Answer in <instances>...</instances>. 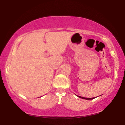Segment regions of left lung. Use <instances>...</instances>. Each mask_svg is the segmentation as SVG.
Returning <instances> with one entry per match:
<instances>
[{
	"instance_id": "obj_1",
	"label": "left lung",
	"mask_w": 125,
	"mask_h": 125,
	"mask_svg": "<svg viewBox=\"0 0 125 125\" xmlns=\"http://www.w3.org/2000/svg\"><path fill=\"white\" fill-rule=\"evenodd\" d=\"M79 97H81L82 99H87V100H91V99H94V97H92V98H87V97H81V96H77Z\"/></svg>"
}]
</instances>
